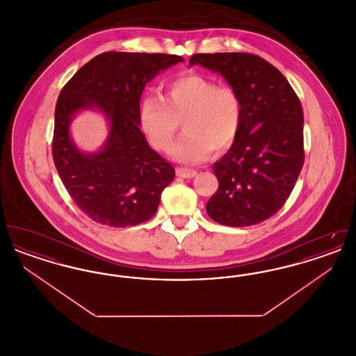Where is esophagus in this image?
Instances as JSON below:
<instances>
[{"label": "esophagus", "mask_w": 356, "mask_h": 356, "mask_svg": "<svg viewBox=\"0 0 356 356\" xmlns=\"http://www.w3.org/2000/svg\"><path fill=\"white\" fill-rule=\"evenodd\" d=\"M176 175L183 179H191L197 175V170H188V168H176Z\"/></svg>", "instance_id": "34e87169"}]
</instances>
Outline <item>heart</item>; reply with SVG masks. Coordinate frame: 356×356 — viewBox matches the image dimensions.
<instances>
[{
	"instance_id": "b5f03b06",
	"label": "heart",
	"mask_w": 356,
	"mask_h": 356,
	"mask_svg": "<svg viewBox=\"0 0 356 356\" xmlns=\"http://www.w3.org/2000/svg\"><path fill=\"white\" fill-rule=\"evenodd\" d=\"M241 120L243 102L236 89L199 73L172 79L161 88L160 97L145 96L138 109L140 128L157 152L170 151L181 122L184 136L170 154L184 164L202 163L211 151L229 149Z\"/></svg>"
}]
</instances>
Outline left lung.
Instances as JSON below:
<instances>
[{"instance_id":"1","label":"left lung","mask_w":356,"mask_h":356,"mask_svg":"<svg viewBox=\"0 0 356 356\" xmlns=\"http://www.w3.org/2000/svg\"><path fill=\"white\" fill-rule=\"evenodd\" d=\"M189 64L220 73L243 102L236 141L213 164L219 188L207 213L228 227L267 220L287 202L303 168L300 100L280 70L256 54L197 53Z\"/></svg>"}]
</instances>
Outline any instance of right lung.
Here are the masks:
<instances>
[{
    "instance_id": "obj_1",
    "label": "right lung",
    "mask_w": 356,
    "mask_h": 356,
    "mask_svg": "<svg viewBox=\"0 0 356 356\" xmlns=\"http://www.w3.org/2000/svg\"><path fill=\"white\" fill-rule=\"evenodd\" d=\"M183 57L164 53L105 51L69 80L54 112L51 154L63 184L88 218L109 227L149 220L175 168L148 145L140 129V97L147 83ZM96 106L111 121L100 153H80L68 137L74 113Z\"/></svg>"
}]
</instances>
